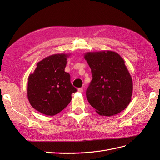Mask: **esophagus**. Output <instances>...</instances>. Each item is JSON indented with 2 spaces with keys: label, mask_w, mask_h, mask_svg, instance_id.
<instances>
[{
  "label": "esophagus",
  "mask_w": 160,
  "mask_h": 160,
  "mask_svg": "<svg viewBox=\"0 0 160 160\" xmlns=\"http://www.w3.org/2000/svg\"><path fill=\"white\" fill-rule=\"evenodd\" d=\"M78 91L80 92V93H82V92L83 91V89L82 88H79V89H78Z\"/></svg>",
  "instance_id": "esophagus-1"
}]
</instances>
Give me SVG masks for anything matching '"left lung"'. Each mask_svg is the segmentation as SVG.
I'll return each instance as SVG.
<instances>
[{"instance_id": "left-lung-1", "label": "left lung", "mask_w": 160, "mask_h": 160, "mask_svg": "<svg viewBox=\"0 0 160 160\" xmlns=\"http://www.w3.org/2000/svg\"><path fill=\"white\" fill-rule=\"evenodd\" d=\"M84 58L93 77L86 91L90 105L109 117L124 110L132 99L133 81L123 58L111 51L88 52Z\"/></svg>"}]
</instances>
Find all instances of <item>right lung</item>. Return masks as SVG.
<instances>
[{
  "instance_id": "right-lung-1",
  "label": "right lung",
  "mask_w": 160,
  "mask_h": 160,
  "mask_svg": "<svg viewBox=\"0 0 160 160\" xmlns=\"http://www.w3.org/2000/svg\"><path fill=\"white\" fill-rule=\"evenodd\" d=\"M70 54L61 53L47 57L37 64L28 77L27 97L32 107L46 115H55L64 109L77 89L65 71Z\"/></svg>"
}]
</instances>
